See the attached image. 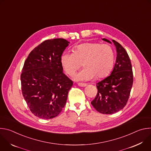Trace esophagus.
<instances>
[{"label": "esophagus", "mask_w": 151, "mask_h": 151, "mask_svg": "<svg viewBox=\"0 0 151 151\" xmlns=\"http://www.w3.org/2000/svg\"><path fill=\"white\" fill-rule=\"evenodd\" d=\"M78 86H79V87H86L87 84L85 83H81V82H79V83H78Z\"/></svg>", "instance_id": "obj_1"}]
</instances>
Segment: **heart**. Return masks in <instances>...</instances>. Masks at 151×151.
<instances>
[{
  "label": "heart",
  "mask_w": 151,
  "mask_h": 151,
  "mask_svg": "<svg viewBox=\"0 0 151 151\" xmlns=\"http://www.w3.org/2000/svg\"><path fill=\"white\" fill-rule=\"evenodd\" d=\"M74 52H64L61 56V63L66 72L73 76L83 64L85 68L75 76L76 81H87L96 78H101L112 71L115 52L108 44L84 43L76 46Z\"/></svg>",
  "instance_id": "1"
}]
</instances>
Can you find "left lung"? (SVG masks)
<instances>
[{"instance_id": "left-lung-1", "label": "left lung", "mask_w": 151, "mask_h": 151, "mask_svg": "<svg viewBox=\"0 0 151 151\" xmlns=\"http://www.w3.org/2000/svg\"><path fill=\"white\" fill-rule=\"evenodd\" d=\"M102 40L111 44L105 38ZM116 59L109 76L97 83L98 90L95 99L91 102L97 111L103 114H112L122 109L130 94L133 83L131 61L125 50L115 40Z\"/></svg>"}]
</instances>
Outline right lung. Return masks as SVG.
Returning <instances> with one entry per match:
<instances>
[{"label": "right lung", "mask_w": 151, "mask_h": 151, "mask_svg": "<svg viewBox=\"0 0 151 151\" xmlns=\"http://www.w3.org/2000/svg\"><path fill=\"white\" fill-rule=\"evenodd\" d=\"M69 43L62 38L45 40L24 62L22 94L30 111L39 118H55L66 103L73 82L63 72L61 56Z\"/></svg>", "instance_id": "add662e5"}]
</instances>
